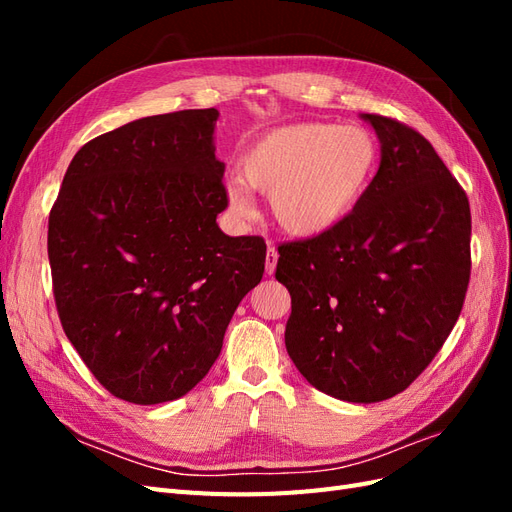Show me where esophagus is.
I'll use <instances>...</instances> for the list:
<instances>
[{
    "instance_id": "obj_1",
    "label": "esophagus",
    "mask_w": 512,
    "mask_h": 512,
    "mask_svg": "<svg viewBox=\"0 0 512 512\" xmlns=\"http://www.w3.org/2000/svg\"><path fill=\"white\" fill-rule=\"evenodd\" d=\"M277 258H280V254H277L275 245H269L267 258H265V271H267V275H271V273L275 271V267H277Z\"/></svg>"
}]
</instances>
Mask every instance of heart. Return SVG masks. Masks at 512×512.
<instances>
[{
  "instance_id": "b5f03b06",
  "label": "heart",
  "mask_w": 512,
  "mask_h": 512,
  "mask_svg": "<svg viewBox=\"0 0 512 512\" xmlns=\"http://www.w3.org/2000/svg\"><path fill=\"white\" fill-rule=\"evenodd\" d=\"M378 166V145L359 126L305 121L258 136L243 153L241 175L269 194L275 224L292 237H318L342 224L361 203ZM239 218L252 211L241 179L228 183Z\"/></svg>"
}]
</instances>
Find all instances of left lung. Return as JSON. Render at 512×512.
I'll list each match as a JSON object with an SVG mask.
<instances>
[{"label": "left lung", "mask_w": 512, "mask_h": 512, "mask_svg": "<svg viewBox=\"0 0 512 512\" xmlns=\"http://www.w3.org/2000/svg\"><path fill=\"white\" fill-rule=\"evenodd\" d=\"M380 168L348 218L277 247L275 277L292 301L286 350L331 397L374 404L423 374L466 301L468 196L423 134L363 115Z\"/></svg>", "instance_id": "left-lung-1"}]
</instances>
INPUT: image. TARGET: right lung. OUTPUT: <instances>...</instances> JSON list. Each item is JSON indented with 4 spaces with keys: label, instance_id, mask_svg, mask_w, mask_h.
Returning <instances> with one entry per match:
<instances>
[{
    "label": "right lung",
    "instance_id": "right-lung-1",
    "mask_svg": "<svg viewBox=\"0 0 512 512\" xmlns=\"http://www.w3.org/2000/svg\"><path fill=\"white\" fill-rule=\"evenodd\" d=\"M215 108L153 115L72 158L49 215L57 314L104 389L173 401L220 356L241 299L265 273L262 237H228Z\"/></svg>",
    "mask_w": 512,
    "mask_h": 512
}]
</instances>
